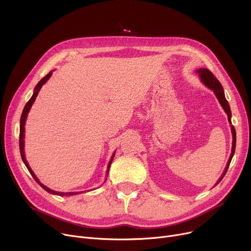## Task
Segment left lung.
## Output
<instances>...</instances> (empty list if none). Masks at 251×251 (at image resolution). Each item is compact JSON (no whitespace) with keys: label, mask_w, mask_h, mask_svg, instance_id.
Wrapping results in <instances>:
<instances>
[{"label":"left lung","mask_w":251,"mask_h":251,"mask_svg":"<svg viewBox=\"0 0 251 251\" xmlns=\"http://www.w3.org/2000/svg\"><path fill=\"white\" fill-rule=\"evenodd\" d=\"M196 72L199 73V75H200V77H201V80L202 81V83H203L206 87H208L209 89H212V90L215 92V95H216L217 99L219 100V101H220L221 105L223 107L224 111L226 112V114H227V116H228V121H229V123L231 124V116H232V114H231V110H230V105H229V103H228V101H227V100H226V98H225V94H224V89H223V86H222V84L220 83V81L218 80V79L215 77V75H214L212 72H210L208 69H202V68H201V69L197 70ZM231 131H232V136H233L232 152H231V155H230V157H229V161H228V163H227V166H226V168H225V171H224L223 175L221 176V178L219 179V181L217 182V184H219V183L221 182V180L223 179V177L225 176V174H226V172H227V170H228V168H229V166H230V163H231V161H232V157H233V155H234V152H235V148H236V131H235V128H234L233 125H231ZM217 184H216V185H217Z\"/></svg>","instance_id":"obj_1"}]
</instances>
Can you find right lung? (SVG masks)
Returning a JSON list of instances; mask_svg holds the SVG:
<instances>
[{
    "label": "right lung",
    "instance_id": "obj_1",
    "mask_svg": "<svg viewBox=\"0 0 251 251\" xmlns=\"http://www.w3.org/2000/svg\"><path fill=\"white\" fill-rule=\"evenodd\" d=\"M51 74H52V72L50 71L49 74H47L41 81H39L37 84H36V86L34 87V92H33V95H32V97L30 98V100L26 102V104H25V107H24V109H23V112H22V115H21V118H20V134H19V149H20V153H21V157H22V161H23V163L25 164V166H26V168L28 169V171H29V173L31 174V176L34 178V180L37 182V183H39V185H41L46 191H48L49 193H51V194H56V195H61V196H64V195H68V196H70V195H74V194H78V193H83V192H85V191H81V192H58V191H54V190H51V189H50V188H48L47 186H45L44 184H42L41 182H39V180L37 179V177L34 175V173L32 172V170L30 169V167H29V165H28V163H27V161H26V159H25V153H24V136H25V134H24V131H25V128H24V125H25V121H26V118H27V114H28V112L30 111V108H31V105H32V103L34 102V100H35V99H36V97H37V95H38V91L41 90V88H42V86L49 80L50 79V77L51 76ZM114 156H115V153L112 155V157H111V160H110V162H109V165H108V169H107V176H108V174H109V170H110V166H111V164H112V161H113V159H114Z\"/></svg>",
    "mask_w": 251,
    "mask_h": 251
}]
</instances>
